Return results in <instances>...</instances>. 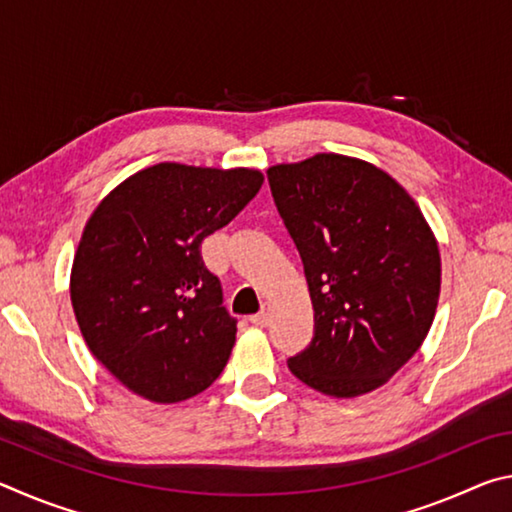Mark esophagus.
I'll return each mask as SVG.
<instances>
[{
	"label": "esophagus",
	"mask_w": 512,
	"mask_h": 512,
	"mask_svg": "<svg viewBox=\"0 0 512 512\" xmlns=\"http://www.w3.org/2000/svg\"><path fill=\"white\" fill-rule=\"evenodd\" d=\"M268 320H271V302H264L262 311H259V314H255V316H250V323L257 325V327H264V325H268Z\"/></svg>",
	"instance_id": "esophagus-1"
}]
</instances>
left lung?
Masks as SVG:
<instances>
[{
    "instance_id": "left-lung-1",
    "label": "left lung",
    "mask_w": 512,
    "mask_h": 512,
    "mask_svg": "<svg viewBox=\"0 0 512 512\" xmlns=\"http://www.w3.org/2000/svg\"><path fill=\"white\" fill-rule=\"evenodd\" d=\"M305 264L314 339L289 370L350 400L384 386L427 339L440 250L411 194L375 164L316 153L266 171Z\"/></svg>"
}]
</instances>
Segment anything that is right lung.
I'll list each match as a JSON object with an SVG mask.
<instances>
[{
	"label": "right lung",
	"mask_w": 512,
	"mask_h": 512,
	"mask_svg": "<svg viewBox=\"0 0 512 512\" xmlns=\"http://www.w3.org/2000/svg\"><path fill=\"white\" fill-rule=\"evenodd\" d=\"M257 169L160 162L97 205L76 248L69 296L90 352L158 404L203 393L237 339L201 244L253 201Z\"/></svg>",
	"instance_id": "obj_1"
}]
</instances>
